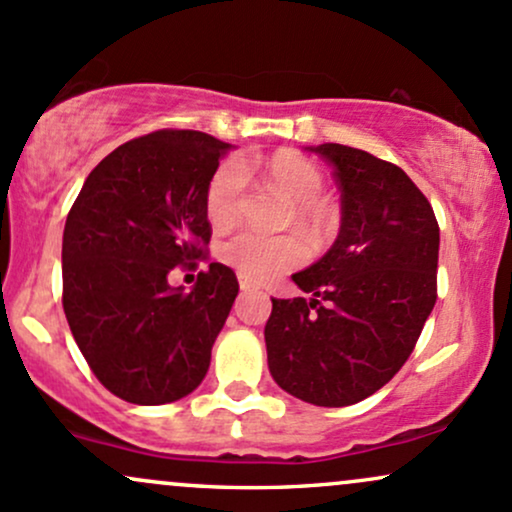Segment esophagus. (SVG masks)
Segmentation results:
<instances>
[{
    "label": "esophagus",
    "instance_id": "34e87169",
    "mask_svg": "<svg viewBox=\"0 0 512 512\" xmlns=\"http://www.w3.org/2000/svg\"><path fill=\"white\" fill-rule=\"evenodd\" d=\"M240 291H257V284L255 281L245 279V276H240Z\"/></svg>",
    "mask_w": 512,
    "mask_h": 512
}]
</instances>
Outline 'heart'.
I'll use <instances>...</instances> for the list:
<instances>
[{
  "instance_id": "b5f03b06",
  "label": "heart",
  "mask_w": 512,
  "mask_h": 512,
  "mask_svg": "<svg viewBox=\"0 0 512 512\" xmlns=\"http://www.w3.org/2000/svg\"><path fill=\"white\" fill-rule=\"evenodd\" d=\"M262 175L274 190L298 204V219H322V207L315 202L322 192V173L308 158L276 154L262 163ZM245 182V168L238 161H226L214 170L207 187V216L216 228L231 226L238 219ZM219 255L245 279L267 281L301 264L308 257V248L298 236L269 238L255 231H240L221 245Z\"/></svg>"
}]
</instances>
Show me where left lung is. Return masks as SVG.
<instances>
[{
	"instance_id": "left-lung-1",
	"label": "left lung",
	"mask_w": 512,
	"mask_h": 512,
	"mask_svg": "<svg viewBox=\"0 0 512 512\" xmlns=\"http://www.w3.org/2000/svg\"><path fill=\"white\" fill-rule=\"evenodd\" d=\"M334 168L342 226L291 276L308 298H272L264 327L274 383L315 407H349L404 366L436 305L440 231L402 168L344 144L308 146Z\"/></svg>"
}]
</instances>
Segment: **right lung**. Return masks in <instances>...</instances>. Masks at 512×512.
Listing matches in <instances>:
<instances>
[{
    "instance_id": "right-lung-1",
    "label": "right lung",
    "mask_w": 512,
    "mask_h": 512,
    "mask_svg": "<svg viewBox=\"0 0 512 512\" xmlns=\"http://www.w3.org/2000/svg\"><path fill=\"white\" fill-rule=\"evenodd\" d=\"M228 149L192 129L132 139L88 173L64 223L69 330L96 378L125 402H175L207 375L238 279L209 262L185 291L168 274L207 262V187Z\"/></svg>"
}]
</instances>
